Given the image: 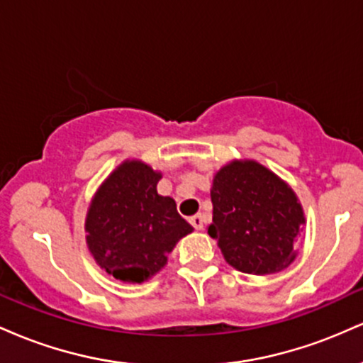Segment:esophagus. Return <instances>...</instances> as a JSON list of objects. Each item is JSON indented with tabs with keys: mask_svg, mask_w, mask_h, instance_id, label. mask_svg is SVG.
<instances>
[{
	"mask_svg": "<svg viewBox=\"0 0 363 363\" xmlns=\"http://www.w3.org/2000/svg\"><path fill=\"white\" fill-rule=\"evenodd\" d=\"M189 223L193 225L196 230H203V216L201 215H194L189 218Z\"/></svg>",
	"mask_w": 363,
	"mask_h": 363,
	"instance_id": "34e87169",
	"label": "esophagus"
}]
</instances>
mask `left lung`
<instances>
[{"mask_svg": "<svg viewBox=\"0 0 363 363\" xmlns=\"http://www.w3.org/2000/svg\"><path fill=\"white\" fill-rule=\"evenodd\" d=\"M211 203L208 234L218 240L228 264L244 273L269 274L295 259L302 206L268 169L252 160L225 165L213 179Z\"/></svg>", "mask_w": 363, "mask_h": 363, "instance_id": "obj_1", "label": "left lung"}]
</instances>
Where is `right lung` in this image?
I'll return each mask as SVG.
<instances>
[{"label": "right lung", "instance_id": "1", "mask_svg": "<svg viewBox=\"0 0 363 363\" xmlns=\"http://www.w3.org/2000/svg\"><path fill=\"white\" fill-rule=\"evenodd\" d=\"M160 174L138 160L124 162L104 182L86 215V244L116 280L140 283L167 262V254L193 227L176 201L157 193Z\"/></svg>", "mask_w": 363, "mask_h": 363}]
</instances>
